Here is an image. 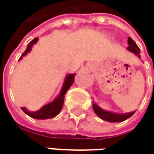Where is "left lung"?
Instances as JSON below:
<instances>
[{
	"instance_id": "8db88e82",
	"label": "left lung",
	"mask_w": 154,
	"mask_h": 154,
	"mask_svg": "<svg viewBox=\"0 0 154 154\" xmlns=\"http://www.w3.org/2000/svg\"><path fill=\"white\" fill-rule=\"evenodd\" d=\"M128 47L127 48L128 51H131L132 53L137 55L138 58H141L140 49L137 45V44L132 40V38L128 37ZM93 109H94L95 114L99 118H101L102 119L108 121V122H122V121L128 119V118H130L136 112V111H131V112H128V113H115L112 111H108L105 109H103L97 103H95L94 102H93Z\"/></svg>"
}]
</instances>
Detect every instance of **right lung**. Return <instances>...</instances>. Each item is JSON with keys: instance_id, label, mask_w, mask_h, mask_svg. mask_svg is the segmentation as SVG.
Here are the masks:
<instances>
[{"instance_id": "1", "label": "right lung", "mask_w": 154, "mask_h": 154, "mask_svg": "<svg viewBox=\"0 0 154 154\" xmlns=\"http://www.w3.org/2000/svg\"><path fill=\"white\" fill-rule=\"evenodd\" d=\"M37 42H38V38H35L27 45L26 51L21 55V57L19 58V60L24 56H26L27 53H29L31 51L32 47L34 46V45H35ZM75 76H76V74H69V75H67L65 79H64V82H63V85H62V87H61V90H60L59 95L53 101H51V103L45 104L40 109L36 110V111H29L25 107H22L21 109L26 115H28L29 117L34 118V119H47L54 118L61 110V108L63 106V103H64V96H65L66 93L68 92V90L70 88V86L73 85V83L75 81L74 80Z\"/></svg>"}]
</instances>
